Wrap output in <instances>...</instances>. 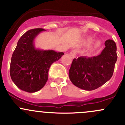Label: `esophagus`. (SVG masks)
Returning <instances> with one entry per match:
<instances>
[{
	"instance_id": "obj_1",
	"label": "esophagus",
	"mask_w": 125,
	"mask_h": 125,
	"mask_svg": "<svg viewBox=\"0 0 125 125\" xmlns=\"http://www.w3.org/2000/svg\"><path fill=\"white\" fill-rule=\"evenodd\" d=\"M76 51L75 50H73L70 52V55L73 57V58H75V55H76Z\"/></svg>"
}]
</instances>
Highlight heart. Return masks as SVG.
I'll return each instance as SVG.
<instances>
[{
  "instance_id": "obj_1",
  "label": "heart",
  "mask_w": 125,
  "mask_h": 125,
  "mask_svg": "<svg viewBox=\"0 0 125 125\" xmlns=\"http://www.w3.org/2000/svg\"><path fill=\"white\" fill-rule=\"evenodd\" d=\"M91 42H92V39H88L86 40V44H89V43H91ZM99 45H100V42H96L94 43V48H97V46H99Z\"/></svg>"
}]
</instances>
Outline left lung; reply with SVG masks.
Returning a JSON list of instances; mask_svg holds the SVG:
<instances>
[{"label": "left lung", "mask_w": 125, "mask_h": 125, "mask_svg": "<svg viewBox=\"0 0 125 125\" xmlns=\"http://www.w3.org/2000/svg\"><path fill=\"white\" fill-rule=\"evenodd\" d=\"M104 48L97 56L74 59L69 70L73 85L86 91L97 89L113 76L117 59V46L113 40L104 42Z\"/></svg>", "instance_id": "left-lung-1"}]
</instances>
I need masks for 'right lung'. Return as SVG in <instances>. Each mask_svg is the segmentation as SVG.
I'll list each match as a JSON object with an SVG mask.
<instances>
[{
    "label": "right lung",
    "instance_id": "obj_1",
    "mask_svg": "<svg viewBox=\"0 0 125 125\" xmlns=\"http://www.w3.org/2000/svg\"><path fill=\"white\" fill-rule=\"evenodd\" d=\"M42 28L29 30L20 38L11 57L10 76L21 90L35 93L46 84L51 64L64 54L52 50H42L35 46L34 40Z\"/></svg>",
    "mask_w": 125,
    "mask_h": 125
}]
</instances>
